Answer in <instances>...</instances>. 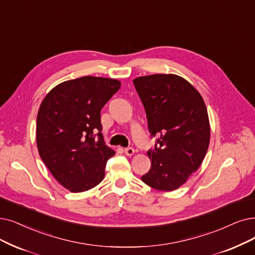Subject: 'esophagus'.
I'll use <instances>...</instances> for the list:
<instances>
[{"instance_id": "34e87169", "label": "esophagus", "mask_w": 255, "mask_h": 255, "mask_svg": "<svg viewBox=\"0 0 255 255\" xmlns=\"http://www.w3.org/2000/svg\"><path fill=\"white\" fill-rule=\"evenodd\" d=\"M125 152H126V155H128V156H131V155H134L135 150H134L133 147H127V148H125Z\"/></svg>"}]
</instances>
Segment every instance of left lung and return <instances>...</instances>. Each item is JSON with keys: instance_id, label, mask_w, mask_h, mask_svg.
I'll return each mask as SVG.
<instances>
[{"instance_id": "obj_1", "label": "left lung", "mask_w": 255, "mask_h": 255, "mask_svg": "<svg viewBox=\"0 0 255 255\" xmlns=\"http://www.w3.org/2000/svg\"><path fill=\"white\" fill-rule=\"evenodd\" d=\"M144 107L154 148L151 166L141 177L148 186L171 191L187 181L207 152L210 127L202 96L187 80L174 74H154L133 80Z\"/></svg>"}]
</instances>
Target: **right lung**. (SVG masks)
Segmentation results:
<instances>
[{
  "mask_svg": "<svg viewBox=\"0 0 255 255\" xmlns=\"http://www.w3.org/2000/svg\"><path fill=\"white\" fill-rule=\"evenodd\" d=\"M121 84L112 78L84 76L53 88L39 107L36 143L39 156L65 188L81 192L103 181L115 151L101 134L100 111Z\"/></svg>",
  "mask_w": 255,
  "mask_h": 255,
  "instance_id": "add662e5",
  "label": "right lung"
}]
</instances>
